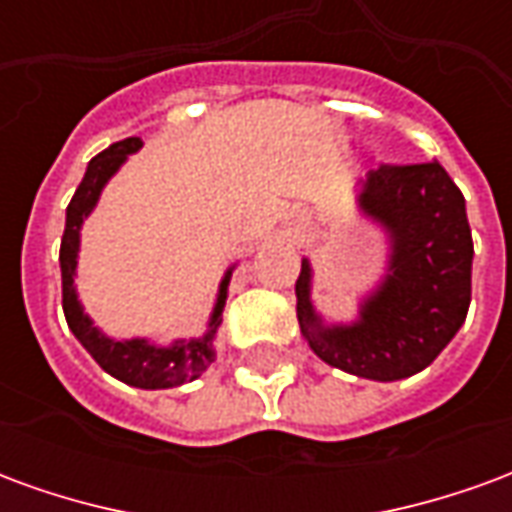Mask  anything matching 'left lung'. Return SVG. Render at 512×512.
<instances>
[{
  "label": "left lung",
  "mask_w": 512,
  "mask_h": 512,
  "mask_svg": "<svg viewBox=\"0 0 512 512\" xmlns=\"http://www.w3.org/2000/svg\"><path fill=\"white\" fill-rule=\"evenodd\" d=\"M359 211L386 230L389 266L354 323H323L312 307V266L301 260L296 315L326 365L370 381L425 370L461 329L472 301V230L461 189L439 161L367 172Z\"/></svg>",
  "instance_id": "8db88e82"
}]
</instances>
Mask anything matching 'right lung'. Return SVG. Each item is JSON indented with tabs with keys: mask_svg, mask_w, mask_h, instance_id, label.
I'll return each instance as SVG.
<instances>
[{
	"mask_svg": "<svg viewBox=\"0 0 512 512\" xmlns=\"http://www.w3.org/2000/svg\"><path fill=\"white\" fill-rule=\"evenodd\" d=\"M139 147H142V139L131 136V139L106 147L104 153H98L87 164V172H84L82 183H79V189L68 205V213H65V233H62L60 246L62 310H65V321L71 326V332L76 334V340L87 348V354L93 356L109 376H115L117 381L128 386H139V389H172V386L189 384L194 378H200L213 362V356H216L213 337H216V329L222 323V310L224 301H227V285L233 277V268H227L222 285H219V296L213 304L208 332L202 337H194V340H175L172 345H156L145 337H134V340L106 337L98 326H93L90 315H84L82 301L73 288L82 222L98 205V197H101L109 178Z\"/></svg>",
	"mask_w": 512,
	"mask_h": 512,
	"instance_id": "right-lung-1",
	"label": "right lung"
}]
</instances>
